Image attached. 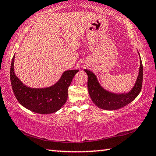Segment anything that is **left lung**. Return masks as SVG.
<instances>
[{"label":"left lung","mask_w":156,"mask_h":156,"mask_svg":"<svg viewBox=\"0 0 156 156\" xmlns=\"http://www.w3.org/2000/svg\"><path fill=\"white\" fill-rule=\"evenodd\" d=\"M140 60V66L135 85L130 91L126 94H113L105 90L100 86L96 75L88 69H84V72L87 73L88 76L87 87L89 96L98 107L106 110L118 109L130 103L138 96L141 91L143 80V67L141 59Z\"/></svg>","instance_id":"8db88e82"}]
</instances>
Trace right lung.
I'll return each instance as SVG.
<instances>
[{
  "mask_svg": "<svg viewBox=\"0 0 156 156\" xmlns=\"http://www.w3.org/2000/svg\"><path fill=\"white\" fill-rule=\"evenodd\" d=\"M14 56L10 68V80L15 97L19 103L26 109L41 114H49L58 111L67 101L68 88L78 70L66 71L56 84L49 87L30 88L23 84L15 75Z\"/></svg>",
  "mask_w": 156,
  "mask_h": 156,
  "instance_id": "obj_1",
  "label": "right lung"
}]
</instances>
